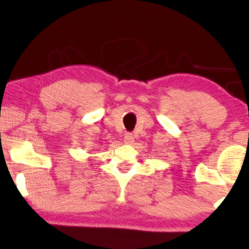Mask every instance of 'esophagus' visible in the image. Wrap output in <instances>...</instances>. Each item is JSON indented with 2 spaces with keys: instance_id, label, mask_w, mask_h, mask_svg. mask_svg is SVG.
<instances>
[{
  "instance_id": "obj_1",
  "label": "esophagus",
  "mask_w": 249,
  "mask_h": 249,
  "mask_svg": "<svg viewBox=\"0 0 249 249\" xmlns=\"http://www.w3.org/2000/svg\"><path fill=\"white\" fill-rule=\"evenodd\" d=\"M124 142L127 143V144H131V143L134 142V135L132 133H126L124 136Z\"/></svg>"
}]
</instances>
